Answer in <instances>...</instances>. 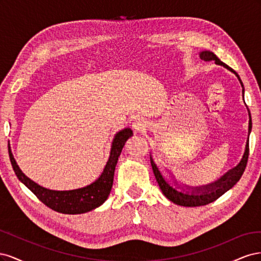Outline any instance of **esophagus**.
<instances>
[{"label": "esophagus", "mask_w": 261, "mask_h": 261, "mask_svg": "<svg viewBox=\"0 0 261 261\" xmlns=\"http://www.w3.org/2000/svg\"><path fill=\"white\" fill-rule=\"evenodd\" d=\"M133 127L135 128V130H137V132H143L144 129H146L147 126L143 120L137 118V120L133 123Z\"/></svg>", "instance_id": "34e87169"}]
</instances>
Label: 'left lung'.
Instances as JSON below:
<instances>
[{
	"label": "left lung",
	"instance_id": "obj_1",
	"mask_svg": "<svg viewBox=\"0 0 261 261\" xmlns=\"http://www.w3.org/2000/svg\"><path fill=\"white\" fill-rule=\"evenodd\" d=\"M200 58L203 61H215L216 64L222 65L225 68H227L228 70L233 72L239 78V81L243 87V94H244V86H243V83L241 81L239 74L236 73L235 70H233L230 66H227L225 63L221 62L217 58V55L215 53H212L210 51H203L200 53ZM250 130H251V116H250V112H249L248 136L250 134ZM248 155H249V139L247 140L246 150H245L243 159L238 167L232 169L231 171H228L226 174H224L220 179H218V181H215L213 184L199 187V188L197 187L196 189H194L192 194L180 193V192L176 191L175 188L170 186V184L167 183L165 179L163 178V176L161 175L159 169L156 168V165L154 164L151 156H150V161H151L152 170H153L158 184H159V187L161 188L163 195L167 197L169 200H171L172 202H174L176 204H179V206H184V207H199V206H206V204L217 200L219 197L222 196L224 193H226L228 191V189H231L236 183H238V181L241 179L245 169H246Z\"/></svg>",
	"mask_w": 261,
	"mask_h": 261
}]
</instances>
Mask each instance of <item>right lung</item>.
I'll return each mask as SVG.
<instances>
[{"label": "right lung", "instance_id": "right-lung-1", "mask_svg": "<svg viewBox=\"0 0 261 261\" xmlns=\"http://www.w3.org/2000/svg\"><path fill=\"white\" fill-rule=\"evenodd\" d=\"M132 135L133 130L130 128H125L117 133L113 139L109 161L101 176L94 183L80 189H74V191L58 192L39 186L20 171L11 150L10 160L18 179L25 184L46 207L54 211L66 213V215H78V213H85L98 208L108 199L113 185L114 170L118 156L122 152L125 143Z\"/></svg>", "mask_w": 261, "mask_h": 261}]
</instances>
